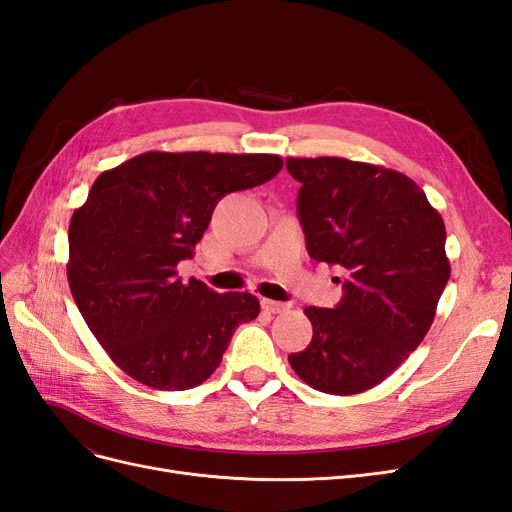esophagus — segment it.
Wrapping results in <instances>:
<instances>
[{"label":"esophagus","instance_id":"1","mask_svg":"<svg viewBox=\"0 0 512 512\" xmlns=\"http://www.w3.org/2000/svg\"><path fill=\"white\" fill-rule=\"evenodd\" d=\"M260 303H262V309H265V312H269V314H284V312H288V309H290L288 303L271 301V299H262Z\"/></svg>","mask_w":512,"mask_h":512}]
</instances>
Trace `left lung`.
<instances>
[{
	"instance_id": "1",
	"label": "left lung",
	"mask_w": 512,
	"mask_h": 512,
	"mask_svg": "<svg viewBox=\"0 0 512 512\" xmlns=\"http://www.w3.org/2000/svg\"><path fill=\"white\" fill-rule=\"evenodd\" d=\"M301 183L307 252L348 271L337 307H307L309 346L288 356L312 389H374L423 342L451 277L442 215L397 170L346 158H286Z\"/></svg>"
}]
</instances>
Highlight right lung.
Listing matches in <instances>:
<instances>
[{
    "mask_svg": "<svg viewBox=\"0 0 512 512\" xmlns=\"http://www.w3.org/2000/svg\"><path fill=\"white\" fill-rule=\"evenodd\" d=\"M273 153L147 151L94 181L68 228V284L111 361L158 391L203 384L241 322L250 292H215L177 265L194 256L220 198L273 179Z\"/></svg>",
    "mask_w": 512,
    "mask_h": 512,
    "instance_id": "add662e5",
    "label": "right lung"
}]
</instances>
